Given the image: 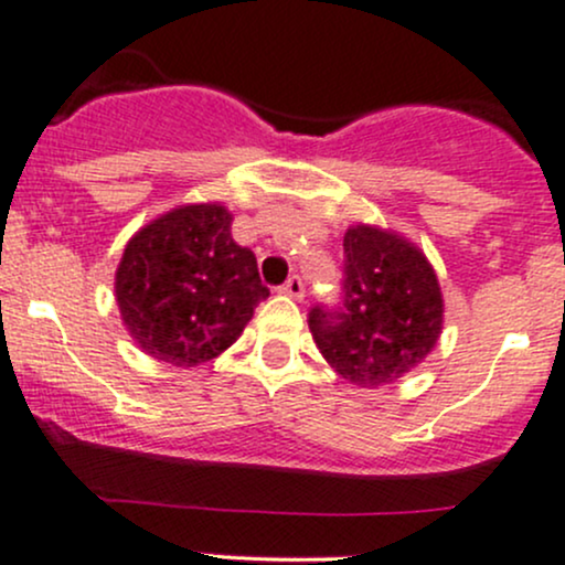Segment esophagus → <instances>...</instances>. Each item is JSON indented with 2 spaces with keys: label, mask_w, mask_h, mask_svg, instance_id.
I'll return each mask as SVG.
<instances>
[{
  "label": "esophagus",
  "mask_w": 565,
  "mask_h": 565,
  "mask_svg": "<svg viewBox=\"0 0 565 565\" xmlns=\"http://www.w3.org/2000/svg\"><path fill=\"white\" fill-rule=\"evenodd\" d=\"M281 292L289 295V298H295V300H302L306 298V284H302L300 276H289L287 281H284Z\"/></svg>",
  "instance_id": "obj_1"
}]
</instances>
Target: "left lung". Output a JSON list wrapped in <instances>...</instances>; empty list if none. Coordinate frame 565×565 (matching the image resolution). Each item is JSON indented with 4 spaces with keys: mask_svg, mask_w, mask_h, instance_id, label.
I'll return each instance as SVG.
<instances>
[{
    "mask_svg": "<svg viewBox=\"0 0 565 565\" xmlns=\"http://www.w3.org/2000/svg\"><path fill=\"white\" fill-rule=\"evenodd\" d=\"M441 319V289L423 252L403 237L358 224L343 235L341 300L313 306L308 328L343 379L376 390L430 354Z\"/></svg>",
    "mask_w": 565,
    "mask_h": 565,
    "instance_id": "1",
    "label": "left lung"
}]
</instances>
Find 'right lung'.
<instances>
[{
	"instance_id": "add662e5",
	"label": "right lung",
	"mask_w": 565,
	"mask_h": 565,
	"mask_svg": "<svg viewBox=\"0 0 565 565\" xmlns=\"http://www.w3.org/2000/svg\"><path fill=\"white\" fill-rule=\"evenodd\" d=\"M230 224L227 207L183 205L127 243L116 300L146 354L178 367L218 358L270 295L257 257L237 246Z\"/></svg>"
}]
</instances>
